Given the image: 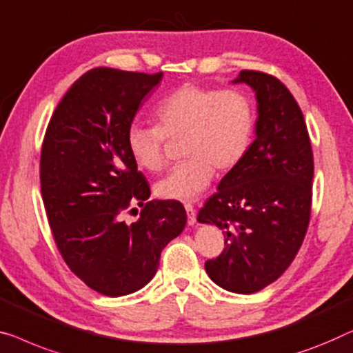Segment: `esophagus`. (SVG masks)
<instances>
[{"label":"esophagus","mask_w":353,"mask_h":353,"mask_svg":"<svg viewBox=\"0 0 353 353\" xmlns=\"http://www.w3.org/2000/svg\"><path fill=\"white\" fill-rule=\"evenodd\" d=\"M185 208H186V213H188V224H196V210H194V207L191 203H185Z\"/></svg>","instance_id":"1"}]
</instances>
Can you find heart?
<instances>
[{
	"instance_id": "obj_1",
	"label": "heart",
	"mask_w": 353,
	"mask_h": 353,
	"mask_svg": "<svg viewBox=\"0 0 353 353\" xmlns=\"http://www.w3.org/2000/svg\"><path fill=\"white\" fill-rule=\"evenodd\" d=\"M157 125L134 124L125 137L137 167L157 173L167 164L165 137L181 139L186 161L156 183L167 201L188 202L210 186L214 168L229 172L245 159L252 146L253 101L240 90H218L186 84L165 97L154 110Z\"/></svg>"
}]
</instances>
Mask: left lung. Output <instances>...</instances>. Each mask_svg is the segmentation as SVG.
<instances>
[{"label": "left lung", "instance_id": "obj_1", "mask_svg": "<svg viewBox=\"0 0 353 353\" xmlns=\"http://www.w3.org/2000/svg\"><path fill=\"white\" fill-rule=\"evenodd\" d=\"M234 84L254 90L256 139L197 214L223 231L224 250L208 259L214 283L252 294L275 282L298 254L310 219L314 156L303 111L274 76L242 70Z\"/></svg>", "mask_w": 353, "mask_h": 353}]
</instances>
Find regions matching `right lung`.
<instances>
[{
	"mask_svg": "<svg viewBox=\"0 0 353 353\" xmlns=\"http://www.w3.org/2000/svg\"><path fill=\"white\" fill-rule=\"evenodd\" d=\"M162 73L94 68L60 100L41 150V194L57 248L71 272L105 296H124L154 277L161 252L183 232L178 201H150V185L127 151L141 101ZM135 203L137 222L121 214Z\"/></svg>",
	"mask_w": 353,
	"mask_h": 353,
	"instance_id": "obj_1",
	"label": "right lung"
}]
</instances>
